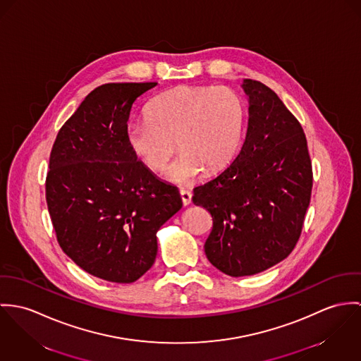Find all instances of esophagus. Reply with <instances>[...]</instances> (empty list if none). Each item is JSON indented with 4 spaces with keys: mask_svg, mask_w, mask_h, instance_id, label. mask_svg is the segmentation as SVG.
Listing matches in <instances>:
<instances>
[{
    "mask_svg": "<svg viewBox=\"0 0 361 361\" xmlns=\"http://www.w3.org/2000/svg\"><path fill=\"white\" fill-rule=\"evenodd\" d=\"M180 197H181V200H183L184 206L190 204L191 200H192V194H191L190 191H187V190H181V191H180Z\"/></svg>",
    "mask_w": 361,
    "mask_h": 361,
    "instance_id": "obj_1",
    "label": "esophagus"
}]
</instances>
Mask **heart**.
I'll return each mask as SVG.
<instances>
[{
	"instance_id": "b5f03b06",
	"label": "heart",
	"mask_w": 361,
	"mask_h": 361,
	"mask_svg": "<svg viewBox=\"0 0 361 361\" xmlns=\"http://www.w3.org/2000/svg\"><path fill=\"white\" fill-rule=\"evenodd\" d=\"M246 109L240 94L224 85H180L155 97L144 121L130 123L127 142L148 169L161 171L181 149L166 180L188 185L204 169L226 167L235 157L245 130Z\"/></svg>"
}]
</instances>
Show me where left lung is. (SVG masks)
Wrapping results in <instances>:
<instances>
[{"label": "left lung", "instance_id": "1", "mask_svg": "<svg viewBox=\"0 0 361 361\" xmlns=\"http://www.w3.org/2000/svg\"><path fill=\"white\" fill-rule=\"evenodd\" d=\"M242 88L249 121L240 155L192 197L213 219L206 257L231 277L262 273L293 250L313 187L300 123L263 82L245 79Z\"/></svg>", "mask_w": 361, "mask_h": 361}]
</instances>
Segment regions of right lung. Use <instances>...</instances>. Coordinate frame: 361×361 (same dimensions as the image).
I'll use <instances>...</instances> for the list:
<instances>
[{"mask_svg": "<svg viewBox=\"0 0 361 361\" xmlns=\"http://www.w3.org/2000/svg\"><path fill=\"white\" fill-rule=\"evenodd\" d=\"M158 82H108L92 90L61 127L49 155L45 200L62 250L88 274L130 283L158 253L157 233L183 206L130 149L134 101Z\"/></svg>", "mask_w": 361, "mask_h": 361, "instance_id": "obj_1", "label": "right lung"}]
</instances>
